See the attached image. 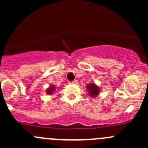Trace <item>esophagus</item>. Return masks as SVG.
<instances>
[{
  "instance_id": "obj_1",
  "label": "esophagus",
  "mask_w": 148,
  "mask_h": 148,
  "mask_svg": "<svg viewBox=\"0 0 148 148\" xmlns=\"http://www.w3.org/2000/svg\"><path fill=\"white\" fill-rule=\"evenodd\" d=\"M76 82V81H72V82H69V84H74Z\"/></svg>"
}]
</instances>
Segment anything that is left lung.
Listing matches in <instances>:
<instances>
[{
  "instance_id": "left-lung-1",
  "label": "left lung",
  "mask_w": 148,
  "mask_h": 148,
  "mask_svg": "<svg viewBox=\"0 0 148 148\" xmlns=\"http://www.w3.org/2000/svg\"><path fill=\"white\" fill-rule=\"evenodd\" d=\"M87 89L89 90V94L91 97H95L97 96V95L99 92V89L97 85L95 84H90L86 86Z\"/></svg>"
}]
</instances>
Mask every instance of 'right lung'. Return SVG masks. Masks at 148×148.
I'll return each mask as SVG.
<instances>
[{
    "instance_id": "obj_1",
    "label": "right lung",
    "mask_w": 148,
    "mask_h": 148,
    "mask_svg": "<svg viewBox=\"0 0 148 148\" xmlns=\"http://www.w3.org/2000/svg\"><path fill=\"white\" fill-rule=\"evenodd\" d=\"M55 89H56V87H55L54 86H53V85H52V86H50L49 88H48L47 91H46V93H47L48 95H52V93L55 91Z\"/></svg>"
}]
</instances>
